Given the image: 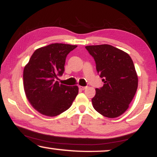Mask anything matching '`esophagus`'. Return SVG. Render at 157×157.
I'll use <instances>...</instances> for the list:
<instances>
[{
	"instance_id": "34e87169",
	"label": "esophagus",
	"mask_w": 157,
	"mask_h": 157,
	"mask_svg": "<svg viewBox=\"0 0 157 157\" xmlns=\"http://www.w3.org/2000/svg\"><path fill=\"white\" fill-rule=\"evenodd\" d=\"M86 86H79V89H80V90H84V89H86Z\"/></svg>"
}]
</instances>
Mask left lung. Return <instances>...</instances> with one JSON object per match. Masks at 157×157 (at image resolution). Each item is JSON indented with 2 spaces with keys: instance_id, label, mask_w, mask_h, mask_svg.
Returning <instances> with one entry per match:
<instances>
[{
  "instance_id": "obj_1",
  "label": "left lung",
  "mask_w": 157,
  "mask_h": 157,
  "mask_svg": "<svg viewBox=\"0 0 157 157\" xmlns=\"http://www.w3.org/2000/svg\"><path fill=\"white\" fill-rule=\"evenodd\" d=\"M94 57L103 86L96 89L91 101L94 109L102 116L115 118L128 109L138 86L133 60L125 52L108 44L87 46Z\"/></svg>"
}]
</instances>
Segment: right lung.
<instances>
[{"instance_id":"1","label":"right lung","mask_w":157,"mask_h":157,"mask_svg":"<svg viewBox=\"0 0 157 157\" xmlns=\"http://www.w3.org/2000/svg\"><path fill=\"white\" fill-rule=\"evenodd\" d=\"M75 45L52 44L37 48L23 70V87L35 109L48 117H55L69 109L78 94L77 86L59 83L68 54Z\"/></svg>"}]
</instances>
